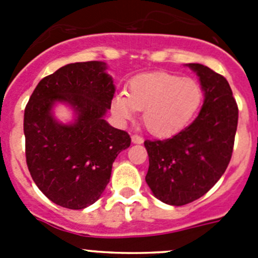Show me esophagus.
<instances>
[{
    "mask_svg": "<svg viewBox=\"0 0 258 258\" xmlns=\"http://www.w3.org/2000/svg\"><path fill=\"white\" fill-rule=\"evenodd\" d=\"M143 138L140 136H137V134H134V136H132V142L133 143H137V145H141V143H143Z\"/></svg>",
    "mask_w": 258,
    "mask_h": 258,
    "instance_id": "obj_1",
    "label": "esophagus"
}]
</instances>
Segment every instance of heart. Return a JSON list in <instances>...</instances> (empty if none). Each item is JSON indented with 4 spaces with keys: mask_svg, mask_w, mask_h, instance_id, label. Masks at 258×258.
<instances>
[{
    "mask_svg": "<svg viewBox=\"0 0 258 258\" xmlns=\"http://www.w3.org/2000/svg\"><path fill=\"white\" fill-rule=\"evenodd\" d=\"M202 101V85L195 79L154 72L134 77L126 93L115 94L111 108L122 122L133 120L143 109L147 131L166 137L178 133L192 120Z\"/></svg>",
    "mask_w": 258,
    "mask_h": 258,
    "instance_id": "obj_1",
    "label": "heart"
}]
</instances>
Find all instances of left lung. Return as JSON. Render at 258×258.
<instances>
[{
	"label": "left lung",
	"instance_id": "1",
	"mask_svg": "<svg viewBox=\"0 0 258 258\" xmlns=\"http://www.w3.org/2000/svg\"><path fill=\"white\" fill-rule=\"evenodd\" d=\"M204 93L198 117L164 141H145L146 182L155 198L184 206L208 192L230 163L238 126V106L227 80L207 66L188 63Z\"/></svg>",
	"mask_w": 258,
	"mask_h": 258
}]
</instances>
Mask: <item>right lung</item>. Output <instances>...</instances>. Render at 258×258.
Listing matches in <instances>:
<instances>
[{
  "label": "right lung",
  "mask_w": 258,
  "mask_h": 258,
  "mask_svg": "<svg viewBox=\"0 0 258 258\" xmlns=\"http://www.w3.org/2000/svg\"><path fill=\"white\" fill-rule=\"evenodd\" d=\"M115 85L104 61L71 63L44 77L24 111L27 165L32 179L52 203L84 209L101 198L112 164L131 146L126 132L104 120ZM59 104L74 118L61 123L53 115Z\"/></svg>",
  "instance_id": "add662e5"
}]
</instances>
